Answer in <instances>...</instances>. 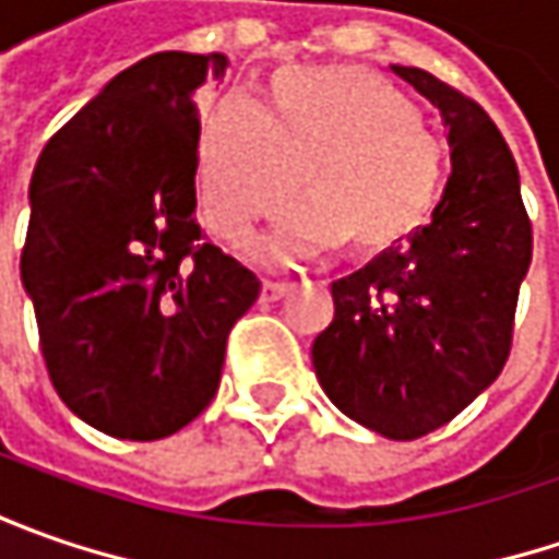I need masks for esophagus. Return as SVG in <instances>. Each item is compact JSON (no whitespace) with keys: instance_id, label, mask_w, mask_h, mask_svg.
Returning a JSON list of instances; mask_svg holds the SVG:
<instances>
[{"instance_id":"34e87169","label":"esophagus","mask_w":559,"mask_h":559,"mask_svg":"<svg viewBox=\"0 0 559 559\" xmlns=\"http://www.w3.org/2000/svg\"><path fill=\"white\" fill-rule=\"evenodd\" d=\"M292 280H264V286H261V298L264 301H276V298H283L286 292H292Z\"/></svg>"}]
</instances>
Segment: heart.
Returning <instances> with one entry per match:
<instances>
[{
  "label": "heart",
  "mask_w": 559,
  "mask_h": 559,
  "mask_svg": "<svg viewBox=\"0 0 559 559\" xmlns=\"http://www.w3.org/2000/svg\"><path fill=\"white\" fill-rule=\"evenodd\" d=\"M301 174L308 199L254 246L261 258L404 242L439 204L448 145L397 86L357 64L283 68L267 80V111L226 96L204 118L202 211L229 242L289 202Z\"/></svg>",
  "instance_id": "heart-1"
}]
</instances>
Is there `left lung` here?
<instances>
[{"label": "left lung", "mask_w": 559, "mask_h": 559, "mask_svg": "<svg viewBox=\"0 0 559 559\" xmlns=\"http://www.w3.org/2000/svg\"><path fill=\"white\" fill-rule=\"evenodd\" d=\"M444 118L451 177L432 224L333 283L313 370L335 407L395 441L429 436L504 370L532 221L520 170L479 102L419 68H392Z\"/></svg>", "instance_id": "1"}]
</instances>
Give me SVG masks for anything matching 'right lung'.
Segmentation results:
<instances>
[{"instance_id": "1", "label": "right lung", "mask_w": 559, "mask_h": 559, "mask_svg": "<svg viewBox=\"0 0 559 559\" xmlns=\"http://www.w3.org/2000/svg\"><path fill=\"white\" fill-rule=\"evenodd\" d=\"M226 55L155 52L43 148L21 283L58 397L98 432L174 436L217 395L226 338L261 280L195 221L192 93Z\"/></svg>"}]
</instances>
